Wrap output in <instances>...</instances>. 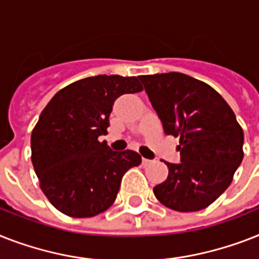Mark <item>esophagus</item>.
I'll return each instance as SVG.
<instances>
[{"label":"esophagus","mask_w":259,"mask_h":259,"mask_svg":"<svg viewBox=\"0 0 259 259\" xmlns=\"http://www.w3.org/2000/svg\"><path fill=\"white\" fill-rule=\"evenodd\" d=\"M151 162H153V161H151V159L142 158V165H144V166H149V165H151Z\"/></svg>","instance_id":"34e87169"}]
</instances>
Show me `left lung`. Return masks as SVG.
<instances>
[{"instance_id":"obj_1","label":"left lung","mask_w":259,"mask_h":259,"mask_svg":"<svg viewBox=\"0 0 259 259\" xmlns=\"http://www.w3.org/2000/svg\"><path fill=\"white\" fill-rule=\"evenodd\" d=\"M167 136L180 137V163L153 191L177 211H198L232 184L243 158V130L226 101L207 83L182 73L140 75Z\"/></svg>"}]
</instances>
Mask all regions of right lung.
I'll return each mask as SVG.
<instances>
[{"label":"right lung","mask_w":259,"mask_h":259,"mask_svg":"<svg viewBox=\"0 0 259 259\" xmlns=\"http://www.w3.org/2000/svg\"><path fill=\"white\" fill-rule=\"evenodd\" d=\"M144 89L137 77L94 75L61 89L31 133V162L44 194L69 217H94L115 201L123 174L141 163L133 150L113 151L108 134L114 101Z\"/></svg>","instance_id":"obj_1"}]
</instances>
